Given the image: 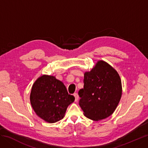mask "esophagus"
I'll return each mask as SVG.
<instances>
[{"mask_svg": "<svg viewBox=\"0 0 148 148\" xmlns=\"http://www.w3.org/2000/svg\"><path fill=\"white\" fill-rule=\"evenodd\" d=\"M73 96H75V102H77L78 100V94L77 93H74Z\"/></svg>", "mask_w": 148, "mask_h": 148, "instance_id": "esophagus-1", "label": "esophagus"}]
</instances>
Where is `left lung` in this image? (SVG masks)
<instances>
[{"mask_svg": "<svg viewBox=\"0 0 148 148\" xmlns=\"http://www.w3.org/2000/svg\"><path fill=\"white\" fill-rule=\"evenodd\" d=\"M122 94V82L112 66L98 60L84 74V88L78 92L79 104L87 118L99 121L114 113Z\"/></svg>", "mask_w": 148, "mask_h": 148, "instance_id": "left-lung-1", "label": "left lung"}]
</instances>
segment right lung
I'll list each match as a JSON object with an SVG mask.
<instances>
[{
    "label": "right lung",
    "instance_id": "1",
    "mask_svg": "<svg viewBox=\"0 0 148 148\" xmlns=\"http://www.w3.org/2000/svg\"><path fill=\"white\" fill-rule=\"evenodd\" d=\"M74 101L75 97L69 95L64 84L54 76H41L31 88V106L38 117L48 123L63 119L67 107Z\"/></svg>",
    "mask_w": 148,
    "mask_h": 148
}]
</instances>
